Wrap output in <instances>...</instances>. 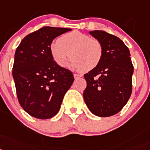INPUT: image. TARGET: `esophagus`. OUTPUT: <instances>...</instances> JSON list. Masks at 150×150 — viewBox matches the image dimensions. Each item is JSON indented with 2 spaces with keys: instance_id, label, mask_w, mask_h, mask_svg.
Masks as SVG:
<instances>
[{
  "instance_id": "esophagus-1",
  "label": "esophagus",
  "mask_w": 150,
  "mask_h": 150,
  "mask_svg": "<svg viewBox=\"0 0 150 150\" xmlns=\"http://www.w3.org/2000/svg\"><path fill=\"white\" fill-rule=\"evenodd\" d=\"M81 77H82V75H78V74H74V78H75V79H79V78H81Z\"/></svg>"
}]
</instances>
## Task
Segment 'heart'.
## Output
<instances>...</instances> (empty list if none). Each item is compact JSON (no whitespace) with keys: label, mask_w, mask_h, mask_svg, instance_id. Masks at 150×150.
I'll list each match as a JSON object with an SVG mask.
<instances>
[{"label":"heart","mask_w":150,"mask_h":150,"mask_svg":"<svg viewBox=\"0 0 150 150\" xmlns=\"http://www.w3.org/2000/svg\"><path fill=\"white\" fill-rule=\"evenodd\" d=\"M50 52L54 62L60 67H65L71 57L72 67L91 71L102 60L103 47L97 39L79 31H73L62 35L57 42L52 43Z\"/></svg>","instance_id":"obj_1"}]
</instances>
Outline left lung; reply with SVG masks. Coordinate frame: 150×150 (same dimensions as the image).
Returning a JSON list of instances; mask_svg holds the SVG:
<instances>
[{"label": "left lung", "mask_w": 150, "mask_h": 150, "mask_svg": "<svg viewBox=\"0 0 150 150\" xmlns=\"http://www.w3.org/2000/svg\"><path fill=\"white\" fill-rule=\"evenodd\" d=\"M103 47L102 60L84 75L83 97L90 111L100 117L112 116L125 106L132 92L134 66L129 49L120 38L104 31L90 32Z\"/></svg>", "instance_id": "left-lung-1"}]
</instances>
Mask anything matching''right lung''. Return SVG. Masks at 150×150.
<instances>
[{"instance_id": "obj_1", "label": "right lung", "mask_w": 150, "mask_h": 150, "mask_svg": "<svg viewBox=\"0 0 150 150\" xmlns=\"http://www.w3.org/2000/svg\"><path fill=\"white\" fill-rule=\"evenodd\" d=\"M71 30L43 27L25 36L16 48L13 77L18 101L31 116L47 119L57 115L73 83L71 71L58 66L50 52L53 39Z\"/></svg>"}]
</instances>
